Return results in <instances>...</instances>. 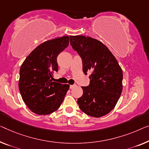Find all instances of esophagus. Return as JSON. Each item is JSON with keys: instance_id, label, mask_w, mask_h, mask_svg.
I'll return each mask as SVG.
<instances>
[{"instance_id": "obj_1", "label": "esophagus", "mask_w": 149, "mask_h": 149, "mask_svg": "<svg viewBox=\"0 0 149 149\" xmlns=\"http://www.w3.org/2000/svg\"><path fill=\"white\" fill-rule=\"evenodd\" d=\"M75 86H76V85H70V89H72V88H74Z\"/></svg>"}]
</instances>
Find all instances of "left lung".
Here are the masks:
<instances>
[{
  "label": "left lung",
  "instance_id": "obj_1",
  "mask_svg": "<svg viewBox=\"0 0 149 149\" xmlns=\"http://www.w3.org/2000/svg\"><path fill=\"white\" fill-rule=\"evenodd\" d=\"M70 44L80 55L83 72L90 71V83L82 86L83 94L77 99L85 114L99 118L115 107L123 91V70L116 57L101 41L84 35L70 36Z\"/></svg>",
  "mask_w": 149,
  "mask_h": 149
}]
</instances>
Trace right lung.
Here are the masks:
<instances>
[{
	"label": "right lung",
	"instance_id": "obj_1",
	"mask_svg": "<svg viewBox=\"0 0 149 149\" xmlns=\"http://www.w3.org/2000/svg\"><path fill=\"white\" fill-rule=\"evenodd\" d=\"M70 37L48 40L26 57L20 68L19 88L23 100L33 112L47 115L56 111L70 88L52 81L58 71L57 57L69 45Z\"/></svg>",
	"mask_w": 149,
	"mask_h": 149
}]
</instances>
